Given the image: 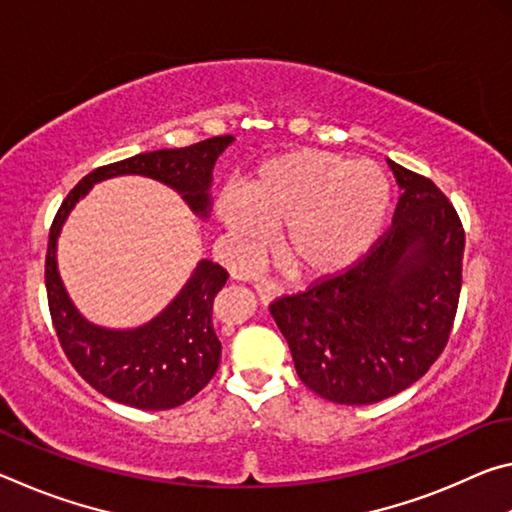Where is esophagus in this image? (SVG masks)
Here are the masks:
<instances>
[{"label":"esophagus","instance_id":"1","mask_svg":"<svg viewBox=\"0 0 512 512\" xmlns=\"http://www.w3.org/2000/svg\"><path fill=\"white\" fill-rule=\"evenodd\" d=\"M255 289L259 293V300H262L264 305H268V302H273L275 298H280L282 293H284V289L280 287V284L273 282V280H259L255 284Z\"/></svg>","mask_w":512,"mask_h":512}]
</instances>
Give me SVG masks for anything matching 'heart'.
Instances as JSON below:
<instances>
[{
    "instance_id": "heart-1",
    "label": "heart",
    "mask_w": 512,
    "mask_h": 512,
    "mask_svg": "<svg viewBox=\"0 0 512 512\" xmlns=\"http://www.w3.org/2000/svg\"><path fill=\"white\" fill-rule=\"evenodd\" d=\"M395 189L370 160L332 151H289L271 158L244 192H225L221 221L246 253L282 230L284 259L305 275H334L361 262L384 235Z\"/></svg>"
}]
</instances>
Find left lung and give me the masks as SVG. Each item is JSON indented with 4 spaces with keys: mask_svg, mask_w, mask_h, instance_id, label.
Instances as JSON below:
<instances>
[{
    "mask_svg": "<svg viewBox=\"0 0 512 512\" xmlns=\"http://www.w3.org/2000/svg\"><path fill=\"white\" fill-rule=\"evenodd\" d=\"M402 189L391 230L348 271L271 305L302 384L336 404H375L445 350L461 296L465 232L431 183L388 160Z\"/></svg>",
    "mask_w": 512,
    "mask_h": 512,
    "instance_id": "obj_1",
    "label": "left lung"
}]
</instances>
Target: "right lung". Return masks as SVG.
<instances>
[{
  "label": "right lung",
  "instance_id": "obj_1",
  "mask_svg": "<svg viewBox=\"0 0 512 512\" xmlns=\"http://www.w3.org/2000/svg\"><path fill=\"white\" fill-rule=\"evenodd\" d=\"M235 137H210L185 149L140 153L90 171L60 205L49 230L45 282L51 320L58 341L76 372L101 395L144 411L176 409L203 391L221 361V341L214 332V298L228 280L223 266L201 259L176 298L149 323L110 329L90 323L58 273L56 246L69 212L92 185L117 176H146L183 196L196 216L210 212L212 169Z\"/></svg>",
  "mask_w": 512,
  "mask_h": 512
}]
</instances>
